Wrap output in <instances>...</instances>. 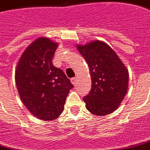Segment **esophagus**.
<instances>
[{"label": "esophagus", "mask_w": 150, "mask_h": 150, "mask_svg": "<svg viewBox=\"0 0 150 150\" xmlns=\"http://www.w3.org/2000/svg\"><path fill=\"white\" fill-rule=\"evenodd\" d=\"M76 78H77V77H76V76H75V77H73V78H71V82H72V84L74 85V86L76 85V80H77Z\"/></svg>", "instance_id": "esophagus-1"}]
</instances>
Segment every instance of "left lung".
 Instances as JSON below:
<instances>
[{
	"mask_svg": "<svg viewBox=\"0 0 150 150\" xmlns=\"http://www.w3.org/2000/svg\"><path fill=\"white\" fill-rule=\"evenodd\" d=\"M90 71L92 88L84 97L87 110L105 116L116 110L127 93L129 73L118 56L100 40L77 45Z\"/></svg>",
	"mask_w": 150,
	"mask_h": 150,
	"instance_id": "obj_1",
	"label": "left lung"
}]
</instances>
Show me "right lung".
<instances>
[{"instance_id": "right-lung-1", "label": "right lung", "mask_w": 150, "mask_h": 150, "mask_svg": "<svg viewBox=\"0 0 150 150\" xmlns=\"http://www.w3.org/2000/svg\"><path fill=\"white\" fill-rule=\"evenodd\" d=\"M57 44L46 38L33 41L21 57L15 81L20 98L33 115L52 121L64 110L74 86L64 72L52 64Z\"/></svg>"}]
</instances>
